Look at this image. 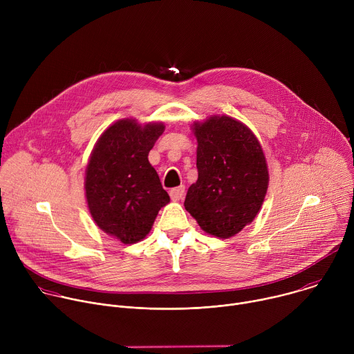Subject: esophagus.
Wrapping results in <instances>:
<instances>
[{"label": "esophagus", "instance_id": "obj_1", "mask_svg": "<svg viewBox=\"0 0 354 354\" xmlns=\"http://www.w3.org/2000/svg\"><path fill=\"white\" fill-rule=\"evenodd\" d=\"M169 196L172 200L178 201V200H182L183 196H185V186H178V187H174L171 192H169Z\"/></svg>", "mask_w": 354, "mask_h": 354}]
</instances>
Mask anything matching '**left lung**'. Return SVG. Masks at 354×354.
Segmentation results:
<instances>
[{
	"instance_id": "obj_1",
	"label": "left lung",
	"mask_w": 354,
	"mask_h": 354,
	"mask_svg": "<svg viewBox=\"0 0 354 354\" xmlns=\"http://www.w3.org/2000/svg\"><path fill=\"white\" fill-rule=\"evenodd\" d=\"M197 180L187 189L185 209L200 228L231 238L258 216L269 185L261 142L243 123L230 116L194 122Z\"/></svg>"
}]
</instances>
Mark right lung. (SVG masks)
<instances>
[{
  "label": "right lung",
  "mask_w": 354,
  "mask_h": 354,
  "mask_svg": "<svg viewBox=\"0 0 354 354\" xmlns=\"http://www.w3.org/2000/svg\"><path fill=\"white\" fill-rule=\"evenodd\" d=\"M162 123L123 119L108 127L93 147L85 171V196L96 225L123 243L141 241L161 207L169 203L149 149L164 133Z\"/></svg>",
  "instance_id": "obj_1"
}]
</instances>
